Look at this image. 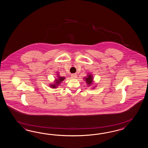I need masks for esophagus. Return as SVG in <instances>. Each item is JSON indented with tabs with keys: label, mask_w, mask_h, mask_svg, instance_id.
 <instances>
[{
	"label": "esophagus",
	"mask_w": 148,
	"mask_h": 148,
	"mask_svg": "<svg viewBox=\"0 0 148 148\" xmlns=\"http://www.w3.org/2000/svg\"><path fill=\"white\" fill-rule=\"evenodd\" d=\"M71 78L72 79H76L77 78V75L76 74H72L71 75Z\"/></svg>",
	"instance_id": "esophagus-1"
}]
</instances>
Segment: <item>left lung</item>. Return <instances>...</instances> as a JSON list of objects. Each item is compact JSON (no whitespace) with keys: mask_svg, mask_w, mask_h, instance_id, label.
I'll return each instance as SVG.
<instances>
[{"mask_svg":"<svg viewBox=\"0 0 148 148\" xmlns=\"http://www.w3.org/2000/svg\"><path fill=\"white\" fill-rule=\"evenodd\" d=\"M84 79L85 81H86V83L88 85L87 86H90L92 84H93V78L92 75H91V74L87 75V77H85Z\"/></svg>","mask_w":148,"mask_h":148,"instance_id":"1","label":"left lung"}]
</instances>
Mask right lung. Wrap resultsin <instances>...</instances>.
I'll return each mask as SVG.
<instances>
[{"instance_id":"add662e5","label":"right lung","mask_w":148,"mask_h":148,"mask_svg":"<svg viewBox=\"0 0 148 148\" xmlns=\"http://www.w3.org/2000/svg\"><path fill=\"white\" fill-rule=\"evenodd\" d=\"M58 76V78L57 79H56L55 83L54 84H51V85H49L52 88H56L58 86L60 85V84L62 83V82L63 81V80H64L65 77H61V76H59V75H57Z\"/></svg>"}]
</instances>
